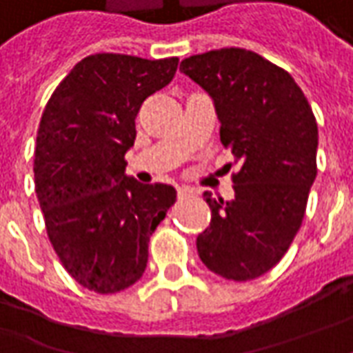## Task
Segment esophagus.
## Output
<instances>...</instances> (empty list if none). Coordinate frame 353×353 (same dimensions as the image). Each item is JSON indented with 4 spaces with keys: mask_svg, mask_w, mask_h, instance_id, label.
I'll use <instances>...</instances> for the list:
<instances>
[{
    "mask_svg": "<svg viewBox=\"0 0 353 353\" xmlns=\"http://www.w3.org/2000/svg\"><path fill=\"white\" fill-rule=\"evenodd\" d=\"M196 191H194L193 187H189V185H181V187H177V196L179 199H189V196H194Z\"/></svg>",
    "mask_w": 353,
    "mask_h": 353,
    "instance_id": "obj_1",
    "label": "esophagus"
}]
</instances>
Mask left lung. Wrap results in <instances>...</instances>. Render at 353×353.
Here are the masks:
<instances>
[{
  "mask_svg": "<svg viewBox=\"0 0 353 353\" xmlns=\"http://www.w3.org/2000/svg\"><path fill=\"white\" fill-rule=\"evenodd\" d=\"M179 70L214 101L241 170L235 199H204L210 225L196 236L202 263L225 279L250 281L279 262L294 241L317 176V122L292 76L254 51L214 49Z\"/></svg>",
  "mask_w": 353,
  "mask_h": 353,
  "instance_id": "8db88e82",
  "label": "left lung"
}]
</instances>
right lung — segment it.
Returning a JSON list of instances; mask_svg holds the SVG:
<instances>
[{
	"label": "right lung",
	"mask_w": 353,
	"mask_h": 353,
	"mask_svg": "<svg viewBox=\"0 0 353 353\" xmlns=\"http://www.w3.org/2000/svg\"><path fill=\"white\" fill-rule=\"evenodd\" d=\"M177 57L97 53L57 85L41 114L34 179L51 245L82 287L112 294L141 279L149 239L176 202L172 185L125 176L143 101L168 85Z\"/></svg>",
	"instance_id": "obj_1"
}]
</instances>
